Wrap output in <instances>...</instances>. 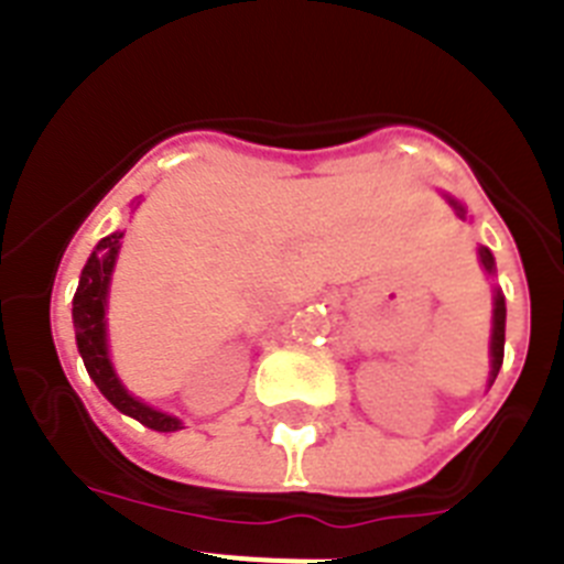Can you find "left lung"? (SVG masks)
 Masks as SVG:
<instances>
[{"label": "left lung", "mask_w": 564, "mask_h": 564, "mask_svg": "<svg viewBox=\"0 0 564 564\" xmlns=\"http://www.w3.org/2000/svg\"><path fill=\"white\" fill-rule=\"evenodd\" d=\"M449 203L457 208V214H460V217H466V212H463L460 203H455V200H449ZM480 262L486 265V271H495V257H491V251H488V248H480ZM502 347H506V299H502V293L497 291L495 330H491V372H488L491 383H495L497 372H500V367H502Z\"/></svg>", "instance_id": "8db88e82"}]
</instances>
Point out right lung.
<instances>
[{
    "label": "right lung",
    "instance_id": "obj_1",
    "mask_svg": "<svg viewBox=\"0 0 564 564\" xmlns=\"http://www.w3.org/2000/svg\"><path fill=\"white\" fill-rule=\"evenodd\" d=\"M121 237L123 234H109V237H104L82 271V282H78L76 299H73V325H76L78 352H82L89 378L96 381V387L104 392V398L112 403L115 410H121L123 415L141 421L143 426H149L154 432H174L181 430V421L166 415V412L152 410V406H147V403L129 395L121 387V381H118V376L112 372V364H109L107 356L104 307H107L109 273H112Z\"/></svg>",
    "mask_w": 564,
    "mask_h": 564
}]
</instances>
